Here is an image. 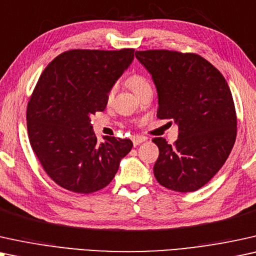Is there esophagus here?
<instances>
[{
  "label": "esophagus",
  "mask_w": 256,
  "mask_h": 256,
  "mask_svg": "<svg viewBox=\"0 0 256 256\" xmlns=\"http://www.w3.org/2000/svg\"><path fill=\"white\" fill-rule=\"evenodd\" d=\"M145 140H146L145 137H139V136H134V137L132 138V142H134V146L142 144V142H144Z\"/></svg>",
  "instance_id": "34e87169"
}]
</instances>
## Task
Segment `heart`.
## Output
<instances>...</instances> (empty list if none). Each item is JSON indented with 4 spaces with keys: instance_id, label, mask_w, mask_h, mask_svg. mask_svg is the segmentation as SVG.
<instances>
[{
    "instance_id": "b5f03b06",
    "label": "heart",
    "mask_w": 256,
    "mask_h": 256,
    "mask_svg": "<svg viewBox=\"0 0 256 256\" xmlns=\"http://www.w3.org/2000/svg\"><path fill=\"white\" fill-rule=\"evenodd\" d=\"M126 84H128V86L136 94H138L140 91L144 90L145 88L150 86L148 82L146 80V78L140 74H130V76L126 78ZM114 88H111L106 94V102H111L112 98H114Z\"/></svg>"
}]
</instances>
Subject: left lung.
Segmentation results:
<instances>
[{
    "instance_id": "1",
    "label": "left lung",
    "mask_w": 256,
    "mask_h": 256,
    "mask_svg": "<svg viewBox=\"0 0 256 256\" xmlns=\"http://www.w3.org/2000/svg\"><path fill=\"white\" fill-rule=\"evenodd\" d=\"M158 91L156 117L178 124L173 144L153 139L159 156L153 166L160 185L176 192L205 186L233 148L238 119L226 80L198 54L174 50L136 51Z\"/></svg>"
}]
</instances>
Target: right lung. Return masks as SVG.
Returning <instances> with one entry per match:
<instances>
[{
    "label": "right lung",
    "instance_id": "right-lung-1",
    "mask_svg": "<svg viewBox=\"0 0 256 256\" xmlns=\"http://www.w3.org/2000/svg\"><path fill=\"white\" fill-rule=\"evenodd\" d=\"M134 49H72L38 78L26 106L29 142L48 176L70 192H97L114 178L130 139L97 137L90 117L106 108V94L134 60Z\"/></svg>",
    "mask_w": 256,
    "mask_h": 256
}]
</instances>
